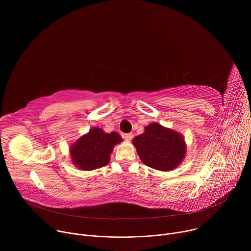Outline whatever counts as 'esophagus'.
<instances>
[{
	"mask_svg": "<svg viewBox=\"0 0 251 251\" xmlns=\"http://www.w3.org/2000/svg\"><path fill=\"white\" fill-rule=\"evenodd\" d=\"M133 136H134V135H133V133H127V134H124V135H123V138H124L126 141H128V142H129V141H131V140H132Z\"/></svg>",
	"mask_w": 251,
	"mask_h": 251,
	"instance_id": "34e87169",
	"label": "esophagus"
}]
</instances>
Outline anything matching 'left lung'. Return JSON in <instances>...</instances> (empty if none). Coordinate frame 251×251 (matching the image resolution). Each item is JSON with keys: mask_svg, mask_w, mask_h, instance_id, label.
Segmentation results:
<instances>
[{"mask_svg": "<svg viewBox=\"0 0 251 251\" xmlns=\"http://www.w3.org/2000/svg\"><path fill=\"white\" fill-rule=\"evenodd\" d=\"M132 143L142 163L162 172L180 166L187 153L184 136L157 122L146 126L144 133L135 137Z\"/></svg>", "mask_w": 251, "mask_h": 251, "instance_id": "1", "label": "left lung"}]
</instances>
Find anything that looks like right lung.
Returning a JSON list of instances; mask_svg holds the SVG:
<instances>
[{
	"label": "right lung",
	"instance_id": "right-lung-1",
	"mask_svg": "<svg viewBox=\"0 0 251 251\" xmlns=\"http://www.w3.org/2000/svg\"><path fill=\"white\" fill-rule=\"evenodd\" d=\"M122 141L117 132L106 133L101 128L93 127L70 145L71 162L82 171L104 167L109 163L114 147Z\"/></svg>",
	"mask_w": 251,
	"mask_h": 251
}]
</instances>
